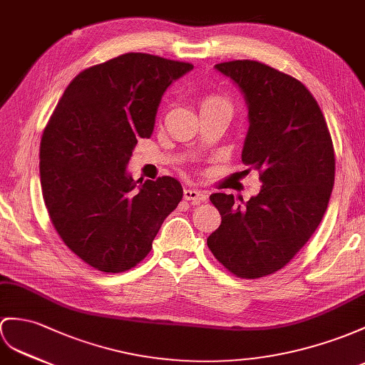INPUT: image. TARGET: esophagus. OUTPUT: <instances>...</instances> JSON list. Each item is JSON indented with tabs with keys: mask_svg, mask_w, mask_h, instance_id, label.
Segmentation results:
<instances>
[{
	"mask_svg": "<svg viewBox=\"0 0 365 365\" xmlns=\"http://www.w3.org/2000/svg\"><path fill=\"white\" fill-rule=\"evenodd\" d=\"M184 198L187 201H192V202H202V201L207 200V195H206V192H202V190L185 187L184 189Z\"/></svg>",
	"mask_w": 365,
	"mask_h": 365,
	"instance_id": "obj_1",
	"label": "esophagus"
}]
</instances>
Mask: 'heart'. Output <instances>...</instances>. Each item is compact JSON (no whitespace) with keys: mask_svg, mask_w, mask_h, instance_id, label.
Returning <instances> with one entry per match:
<instances>
[{"mask_svg":"<svg viewBox=\"0 0 365 365\" xmlns=\"http://www.w3.org/2000/svg\"><path fill=\"white\" fill-rule=\"evenodd\" d=\"M204 105H218V106H227L225 101L217 99V97H210V99H207L206 102H204Z\"/></svg>","mask_w":365,"mask_h":365,"instance_id":"b5f03b06","label":"heart"}]
</instances>
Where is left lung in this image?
<instances>
[{
	"mask_svg": "<svg viewBox=\"0 0 365 365\" xmlns=\"http://www.w3.org/2000/svg\"><path fill=\"white\" fill-rule=\"evenodd\" d=\"M242 91L247 128L242 161L262 189L237 204L212 193L221 225L207 246L227 271L259 279L282 269L321 225L334 184V150L316 99L299 80L254 60L215 65Z\"/></svg>",
	"mask_w": 365,
	"mask_h": 365,
	"instance_id": "left-lung-1",
	"label": "left lung"
}]
</instances>
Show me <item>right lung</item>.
Listing matches in <instances>:
<instances>
[{
	"label": "right lung",
	"mask_w": 365,
	"mask_h": 365,
	"mask_svg": "<svg viewBox=\"0 0 365 365\" xmlns=\"http://www.w3.org/2000/svg\"><path fill=\"white\" fill-rule=\"evenodd\" d=\"M192 69L140 52L88 68L43 131L44 204L65 245L94 269L123 272L144 260L182 198L175 178L135 181L127 167L138 139L152 136L167 88Z\"/></svg>",
	"instance_id": "right-lung-1"
}]
</instances>
